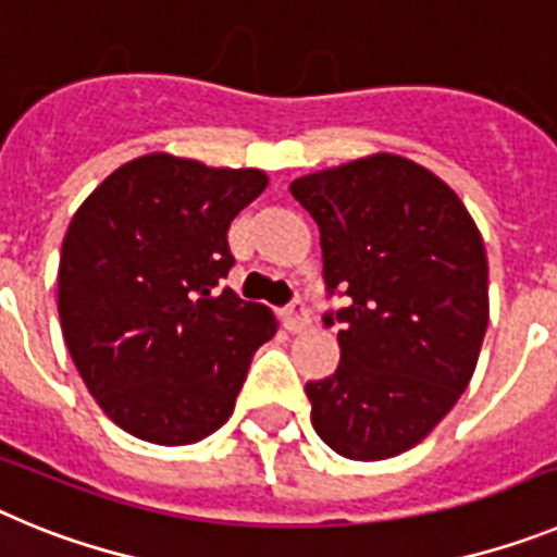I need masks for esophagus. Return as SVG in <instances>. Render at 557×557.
Listing matches in <instances>:
<instances>
[{
	"instance_id": "obj_1",
	"label": "esophagus",
	"mask_w": 557,
	"mask_h": 557,
	"mask_svg": "<svg viewBox=\"0 0 557 557\" xmlns=\"http://www.w3.org/2000/svg\"><path fill=\"white\" fill-rule=\"evenodd\" d=\"M309 323H312V318H309L307 307H304V301L295 298V301L284 309V326H287L293 334H301L307 332Z\"/></svg>"
}]
</instances>
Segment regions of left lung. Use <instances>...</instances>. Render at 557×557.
I'll return each mask as SVG.
<instances>
[{"mask_svg": "<svg viewBox=\"0 0 557 557\" xmlns=\"http://www.w3.org/2000/svg\"><path fill=\"white\" fill-rule=\"evenodd\" d=\"M321 228L329 295L348 307L339 366L307 382L312 426L348 460H387L421 444L457 405L488 329V259L474 220L444 181L391 152L293 181Z\"/></svg>", "mask_w": 557, "mask_h": 557, "instance_id": "obj_1", "label": "left lung"}]
</instances>
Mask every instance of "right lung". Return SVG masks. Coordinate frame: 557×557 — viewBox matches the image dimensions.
Segmentation results:
<instances>
[{
    "mask_svg": "<svg viewBox=\"0 0 557 557\" xmlns=\"http://www.w3.org/2000/svg\"><path fill=\"white\" fill-rule=\"evenodd\" d=\"M262 170L150 152L113 170L69 223L58 268L66 348L113 424L161 446L198 444L231 418L273 312L243 301L231 220Z\"/></svg>",
    "mask_w": 557,
    "mask_h": 557,
    "instance_id": "obj_1",
    "label": "right lung"
}]
</instances>
